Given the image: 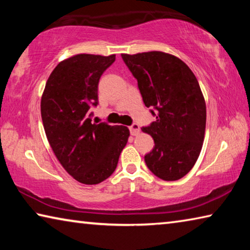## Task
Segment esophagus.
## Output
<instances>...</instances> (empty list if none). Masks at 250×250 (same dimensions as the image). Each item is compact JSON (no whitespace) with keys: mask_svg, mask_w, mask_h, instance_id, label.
<instances>
[{"mask_svg":"<svg viewBox=\"0 0 250 250\" xmlns=\"http://www.w3.org/2000/svg\"><path fill=\"white\" fill-rule=\"evenodd\" d=\"M129 130H130V133L132 135H137L139 132H140V126L137 124H132L129 126Z\"/></svg>","mask_w":250,"mask_h":250,"instance_id":"esophagus-1","label":"esophagus"}]
</instances>
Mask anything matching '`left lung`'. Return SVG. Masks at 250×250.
I'll return each instance as SVG.
<instances>
[{"label": "left lung", "mask_w": 250, "mask_h": 250, "mask_svg": "<svg viewBox=\"0 0 250 250\" xmlns=\"http://www.w3.org/2000/svg\"><path fill=\"white\" fill-rule=\"evenodd\" d=\"M121 57L137 79L146 107L156 118L142 128L154 140L153 149L145 155L146 167L161 180H180L192 170L204 141L206 105L195 75L167 53Z\"/></svg>", "instance_id": "8db88e82"}]
</instances>
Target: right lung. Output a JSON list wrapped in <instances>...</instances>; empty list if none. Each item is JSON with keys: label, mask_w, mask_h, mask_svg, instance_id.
<instances>
[{"label": "right lung", "mask_w": 250, "mask_h": 250, "mask_svg": "<svg viewBox=\"0 0 250 250\" xmlns=\"http://www.w3.org/2000/svg\"><path fill=\"white\" fill-rule=\"evenodd\" d=\"M116 55L79 54L55 67L41 113L46 137L62 167L83 184H98L115 172L130 135L124 125L92 124L101 75Z\"/></svg>", "instance_id": "1"}]
</instances>
